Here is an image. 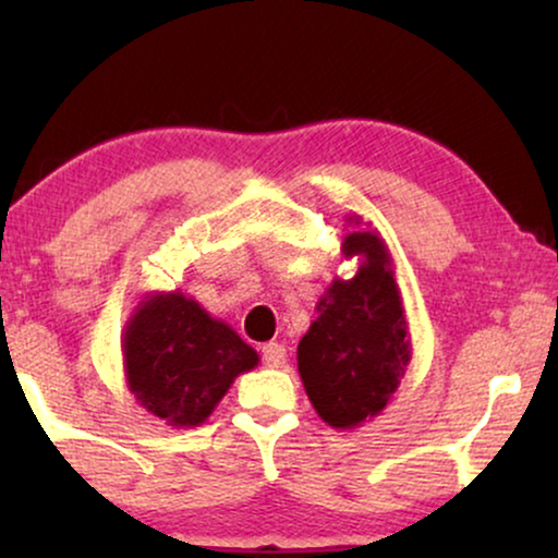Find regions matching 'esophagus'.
I'll list each match as a JSON object with an SVG mask.
<instances>
[{
	"label": "esophagus",
	"instance_id": "obj_1",
	"mask_svg": "<svg viewBox=\"0 0 558 558\" xmlns=\"http://www.w3.org/2000/svg\"><path fill=\"white\" fill-rule=\"evenodd\" d=\"M262 357L264 365H269V368H281L287 363V348L281 342H266L262 348Z\"/></svg>",
	"mask_w": 558,
	"mask_h": 558
}]
</instances>
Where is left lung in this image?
Wrapping results in <instances>:
<instances>
[{
    "label": "left lung",
    "instance_id": "obj_1",
    "mask_svg": "<svg viewBox=\"0 0 558 558\" xmlns=\"http://www.w3.org/2000/svg\"><path fill=\"white\" fill-rule=\"evenodd\" d=\"M340 251L361 264L355 277H335L319 296L296 365L319 418L332 429H355L393 399L411 361V340L393 258L380 233H348Z\"/></svg>",
    "mask_w": 558,
    "mask_h": 558
}]
</instances>
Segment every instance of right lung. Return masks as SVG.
<instances>
[{
    "label": "right lung",
    "instance_id": "obj_1",
    "mask_svg": "<svg viewBox=\"0 0 558 558\" xmlns=\"http://www.w3.org/2000/svg\"><path fill=\"white\" fill-rule=\"evenodd\" d=\"M121 355L136 403L174 429L201 426L233 380L258 365L231 325L182 292H155L136 304Z\"/></svg>",
    "mask_w": 558,
    "mask_h": 558
}]
</instances>
